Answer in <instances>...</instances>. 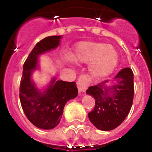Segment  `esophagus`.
<instances>
[{"mask_svg":"<svg viewBox=\"0 0 152 152\" xmlns=\"http://www.w3.org/2000/svg\"><path fill=\"white\" fill-rule=\"evenodd\" d=\"M77 88L80 92H84L88 87V80L84 75H80L77 79Z\"/></svg>","mask_w":152,"mask_h":152,"instance_id":"34e87169","label":"esophagus"}]
</instances>
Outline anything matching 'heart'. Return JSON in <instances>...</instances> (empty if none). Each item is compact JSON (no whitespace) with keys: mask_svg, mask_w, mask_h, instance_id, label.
<instances>
[{"mask_svg":"<svg viewBox=\"0 0 152 152\" xmlns=\"http://www.w3.org/2000/svg\"><path fill=\"white\" fill-rule=\"evenodd\" d=\"M71 58L77 64H88L89 71L96 77L110 75L116 68L119 54L112 45L100 42H80L75 45Z\"/></svg>","mask_w":152,"mask_h":152,"instance_id":"obj_1","label":"heart"}]
</instances>
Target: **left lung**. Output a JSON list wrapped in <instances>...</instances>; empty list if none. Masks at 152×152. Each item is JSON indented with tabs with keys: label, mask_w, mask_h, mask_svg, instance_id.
Listing matches in <instances>:
<instances>
[{
	"label": "left lung",
	"mask_w": 152,
	"mask_h": 152,
	"mask_svg": "<svg viewBox=\"0 0 152 152\" xmlns=\"http://www.w3.org/2000/svg\"><path fill=\"white\" fill-rule=\"evenodd\" d=\"M133 76L131 68H123L114 78L116 82L113 85L107 86L108 80H105L87 90V94L95 99V107L88 117L98 129H114L128 116L133 102Z\"/></svg>",
	"instance_id": "left-lung-1"
}]
</instances>
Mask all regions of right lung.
I'll return each instance as SVG.
<instances>
[{"label": "right lung", "instance_id": "right-lung-1", "mask_svg": "<svg viewBox=\"0 0 152 152\" xmlns=\"http://www.w3.org/2000/svg\"><path fill=\"white\" fill-rule=\"evenodd\" d=\"M61 36H48L36 43L23 64L20 86V100L23 112L34 126L42 129H52L59 123L64 105L77 96L75 82L53 78L44 92L36 87L31 75L38 67V57L57 48Z\"/></svg>", "mask_w": 152, "mask_h": 152}]
</instances>
